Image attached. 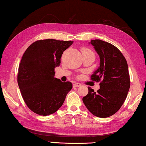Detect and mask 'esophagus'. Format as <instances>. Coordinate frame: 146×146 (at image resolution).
<instances>
[{
  "label": "esophagus",
  "instance_id": "obj_1",
  "mask_svg": "<svg viewBox=\"0 0 146 146\" xmlns=\"http://www.w3.org/2000/svg\"><path fill=\"white\" fill-rule=\"evenodd\" d=\"M73 86H74V88L80 87V86H81V84H80V83H78V82H75V83H74Z\"/></svg>",
  "mask_w": 146,
  "mask_h": 146
}]
</instances>
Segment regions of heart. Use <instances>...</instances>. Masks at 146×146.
Here are the masks:
<instances>
[{
  "label": "heart",
  "instance_id": "heart-1",
  "mask_svg": "<svg viewBox=\"0 0 146 146\" xmlns=\"http://www.w3.org/2000/svg\"><path fill=\"white\" fill-rule=\"evenodd\" d=\"M82 54L87 53V52H92V50H90V49H88V48H82Z\"/></svg>",
  "mask_w": 146,
  "mask_h": 146
}]
</instances>
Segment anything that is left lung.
I'll return each mask as SVG.
<instances>
[{"mask_svg":"<svg viewBox=\"0 0 146 146\" xmlns=\"http://www.w3.org/2000/svg\"><path fill=\"white\" fill-rule=\"evenodd\" d=\"M90 44L99 54V68L91 76L100 81L98 92L88 87V94L82 100L89 111L100 118L111 117L119 111L127 97L130 86L128 64L122 52L112 44L100 39Z\"/></svg>","mask_w":146,"mask_h":146,"instance_id":"1","label":"left lung"}]
</instances>
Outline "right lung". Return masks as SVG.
<instances>
[{
    "label": "right lung",
    "instance_id": "obj_1",
    "mask_svg": "<svg viewBox=\"0 0 146 146\" xmlns=\"http://www.w3.org/2000/svg\"><path fill=\"white\" fill-rule=\"evenodd\" d=\"M73 41L48 39L33 43L19 65L18 84L28 108L39 115L55 113L62 106L72 84L54 77L63 52Z\"/></svg>",
    "mask_w": 146,
    "mask_h": 146
}]
</instances>
